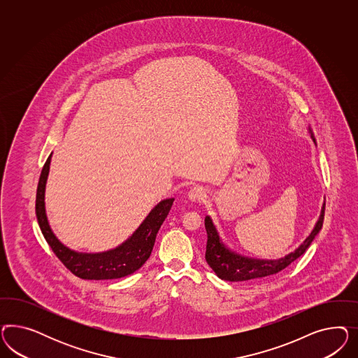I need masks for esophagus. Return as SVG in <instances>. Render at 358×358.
<instances>
[{
	"instance_id": "esophagus-1",
	"label": "esophagus",
	"mask_w": 358,
	"mask_h": 358,
	"mask_svg": "<svg viewBox=\"0 0 358 358\" xmlns=\"http://www.w3.org/2000/svg\"><path fill=\"white\" fill-rule=\"evenodd\" d=\"M189 199L192 202H199L206 196V190L202 186H194L189 190Z\"/></svg>"
}]
</instances>
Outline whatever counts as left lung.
<instances>
[{
	"mask_svg": "<svg viewBox=\"0 0 358 358\" xmlns=\"http://www.w3.org/2000/svg\"><path fill=\"white\" fill-rule=\"evenodd\" d=\"M311 138L314 139L313 134ZM315 141V139H314ZM325 203L322 208V214L310 236L303 243L292 252L290 255L282 257L280 260H256L240 256L235 252H231L224 247L217 235V228L213 224L210 217H205V227L207 231L206 261L210 268L215 271L219 278L224 281L238 282L257 280L268 275L277 274L287 268L292 262L299 259L306 250L310 247L315 236L319 234L324 220Z\"/></svg>",
	"mask_w": 358,
	"mask_h": 358,
	"instance_id": "obj_1",
	"label": "left lung"
}]
</instances>
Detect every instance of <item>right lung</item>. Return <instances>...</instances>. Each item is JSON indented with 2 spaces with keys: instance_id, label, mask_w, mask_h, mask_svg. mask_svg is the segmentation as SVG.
I'll return each mask as SVG.
<instances>
[{
  "instance_id": "right-lung-1",
  "label": "right lung",
  "mask_w": 358,
  "mask_h": 358,
  "mask_svg": "<svg viewBox=\"0 0 358 358\" xmlns=\"http://www.w3.org/2000/svg\"><path fill=\"white\" fill-rule=\"evenodd\" d=\"M51 156L44 164L36 189L35 213L39 227L56 257L65 268L83 280H115L138 271L150 259L156 235L173 205V198L162 201L144 219L139 228L115 250L102 253H78L63 245L51 231L44 207V190L50 172Z\"/></svg>"
}]
</instances>
